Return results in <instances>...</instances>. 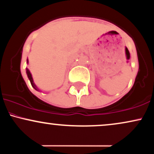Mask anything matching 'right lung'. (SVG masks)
Segmentation results:
<instances>
[{
	"label": "right lung",
	"instance_id": "add662e5",
	"mask_svg": "<svg viewBox=\"0 0 154 154\" xmlns=\"http://www.w3.org/2000/svg\"><path fill=\"white\" fill-rule=\"evenodd\" d=\"M27 63H28V59H27ZM26 75H27V77H28V78H29V81H30V82H31V85H32V87L34 88L35 90H37V91H38V88L36 87V85H35L34 84V82H33V79H32V75H31L30 72H29V70L28 69H26Z\"/></svg>",
	"mask_w": 154,
	"mask_h": 154
}]
</instances>
